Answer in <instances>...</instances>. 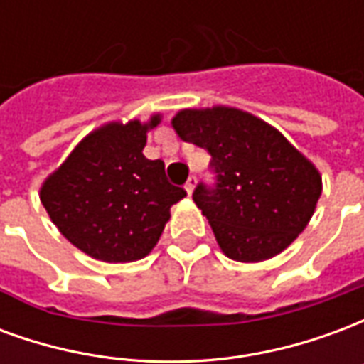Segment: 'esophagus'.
Returning <instances> with one entry per match:
<instances>
[{
    "label": "esophagus",
    "mask_w": 364,
    "mask_h": 364,
    "mask_svg": "<svg viewBox=\"0 0 364 364\" xmlns=\"http://www.w3.org/2000/svg\"><path fill=\"white\" fill-rule=\"evenodd\" d=\"M195 183H197V179H195V177H193V175H191L189 179H187V183H185V191H187V193H193V189H195Z\"/></svg>",
    "instance_id": "esophagus-1"
}]
</instances>
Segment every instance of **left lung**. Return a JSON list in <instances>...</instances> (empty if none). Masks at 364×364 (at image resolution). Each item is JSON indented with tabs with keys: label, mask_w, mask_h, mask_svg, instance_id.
Here are the masks:
<instances>
[{
	"label": "left lung",
	"mask_w": 364,
	"mask_h": 364,
	"mask_svg": "<svg viewBox=\"0 0 364 364\" xmlns=\"http://www.w3.org/2000/svg\"><path fill=\"white\" fill-rule=\"evenodd\" d=\"M171 127L181 140L213 156L216 183H198L193 200L230 259H271L308 226L321 195V175L277 128L222 105L183 109Z\"/></svg>",
	"instance_id": "left-lung-1"
}]
</instances>
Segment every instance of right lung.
<instances>
[{"label":"right lung","mask_w":364,"mask_h":364,"mask_svg":"<svg viewBox=\"0 0 364 364\" xmlns=\"http://www.w3.org/2000/svg\"><path fill=\"white\" fill-rule=\"evenodd\" d=\"M148 122H109L77 144L41 187L50 220L70 244L107 263L146 257L169 220V208L187 193L171 185L161 159L142 154Z\"/></svg>","instance_id":"1"}]
</instances>
